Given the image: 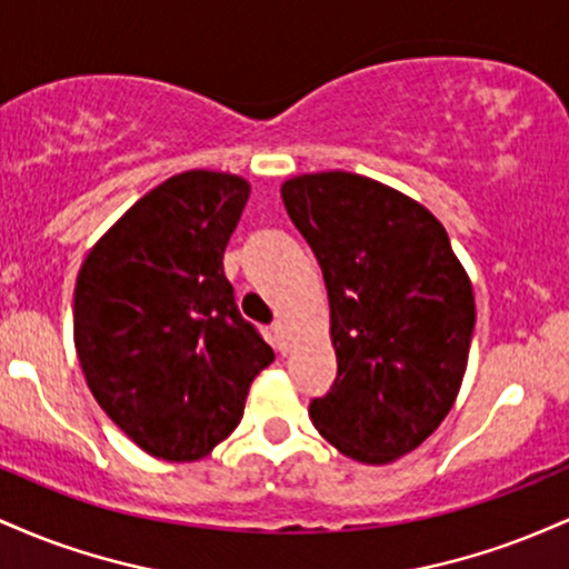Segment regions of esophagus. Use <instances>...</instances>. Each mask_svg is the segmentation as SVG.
Listing matches in <instances>:
<instances>
[{
	"label": "esophagus",
	"mask_w": 569,
	"mask_h": 569,
	"mask_svg": "<svg viewBox=\"0 0 569 569\" xmlns=\"http://www.w3.org/2000/svg\"><path fill=\"white\" fill-rule=\"evenodd\" d=\"M270 337H272V345H276L278 352H283L286 356V352L291 350V337H289V329H286V323H280V321L272 323Z\"/></svg>",
	"instance_id": "obj_1"
}]
</instances>
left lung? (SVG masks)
<instances>
[{
	"label": "left lung",
	"mask_w": 569,
	"mask_h": 569,
	"mask_svg": "<svg viewBox=\"0 0 569 569\" xmlns=\"http://www.w3.org/2000/svg\"><path fill=\"white\" fill-rule=\"evenodd\" d=\"M321 264L337 380L312 426L363 466H388L441 426L460 393L473 286L443 224L409 194L348 171L280 184Z\"/></svg>",
	"instance_id": "1"
}]
</instances>
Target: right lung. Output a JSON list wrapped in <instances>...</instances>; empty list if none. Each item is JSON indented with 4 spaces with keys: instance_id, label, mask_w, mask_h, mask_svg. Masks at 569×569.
<instances>
[{
    "instance_id": "add662e5",
    "label": "right lung",
    "mask_w": 569,
    "mask_h": 569,
    "mask_svg": "<svg viewBox=\"0 0 569 569\" xmlns=\"http://www.w3.org/2000/svg\"><path fill=\"white\" fill-rule=\"evenodd\" d=\"M248 194L234 173L171 176L96 240L77 272L84 382L114 426L160 460L211 455L276 361L240 318L221 262Z\"/></svg>"
}]
</instances>
